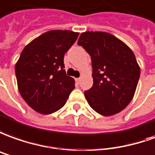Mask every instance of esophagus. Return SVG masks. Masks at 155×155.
I'll return each instance as SVG.
<instances>
[{
	"label": "esophagus",
	"mask_w": 155,
	"mask_h": 155,
	"mask_svg": "<svg viewBox=\"0 0 155 155\" xmlns=\"http://www.w3.org/2000/svg\"><path fill=\"white\" fill-rule=\"evenodd\" d=\"M75 81L77 84H80V82H81V78H75Z\"/></svg>",
	"instance_id": "esophagus-1"
}]
</instances>
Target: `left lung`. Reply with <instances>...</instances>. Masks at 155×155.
Returning <instances> with one entry per match:
<instances>
[{
  "instance_id": "8db88e82",
  "label": "left lung",
  "mask_w": 155,
  "mask_h": 155,
  "mask_svg": "<svg viewBox=\"0 0 155 155\" xmlns=\"http://www.w3.org/2000/svg\"><path fill=\"white\" fill-rule=\"evenodd\" d=\"M82 45L92 59V88L84 92L97 113L110 116L124 110L136 92L140 67L133 51L116 36L105 32H84Z\"/></svg>"
}]
</instances>
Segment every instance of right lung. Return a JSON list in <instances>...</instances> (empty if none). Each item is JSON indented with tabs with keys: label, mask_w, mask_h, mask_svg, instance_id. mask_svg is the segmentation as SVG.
Listing matches in <instances>:
<instances>
[{
	"label": "right lung",
	"mask_w": 155,
	"mask_h": 155,
	"mask_svg": "<svg viewBox=\"0 0 155 155\" xmlns=\"http://www.w3.org/2000/svg\"><path fill=\"white\" fill-rule=\"evenodd\" d=\"M78 35L70 30L48 31L22 50L15 66L18 88L35 111L44 115L57 111L75 88L74 79L63 69V60Z\"/></svg>",
	"instance_id": "1"
}]
</instances>
